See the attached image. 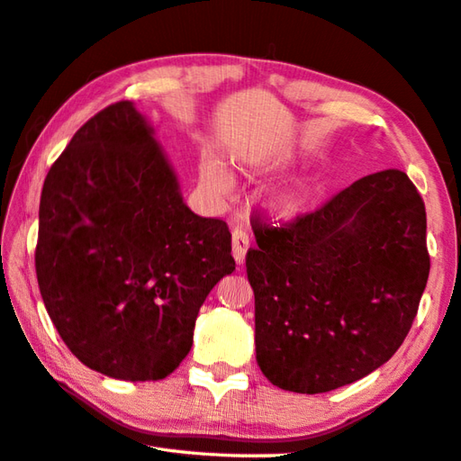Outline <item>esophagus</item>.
I'll list each match as a JSON object with an SVG mask.
<instances>
[{
    "instance_id": "1",
    "label": "esophagus",
    "mask_w": 461,
    "mask_h": 461,
    "mask_svg": "<svg viewBox=\"0 0 461 461\" xmlns=\"http://www.w3.org/2000/svg\"><path fill=\"white\" fill-rule=\"evenodd\" d=\"M248 248H249L248 233H246L244 230H241V228L233 230V231H231V252H233V258H236L238 264L244 262Z\"/></svg>"
}]
</instances>
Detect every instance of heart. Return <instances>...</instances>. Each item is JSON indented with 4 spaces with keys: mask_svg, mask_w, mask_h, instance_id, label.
I'll return each instance as SVG.
<instances>
[{
    "mask_svg": "<svg viewBox=\"0 0 461 461\" xmlns=\"http://www.w3.org/2000/svg\"><path fill=\"white\" fill-rule=\"evenodd\" d=\"M199 179H202V185L209 195L217 199L225 197L231 191V179L228 171L215 161L213 157H203L202 165H199ZM303 203V195L300 194H280L270 202V207L276 213L280 215H290L294 213L296 209Z\"/></svg>",
    "mask_w": 461,
    "mask_h": 461,
    "instance_id": "obj_1",
    "label": "heart"
}]
</instances>
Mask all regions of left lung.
Returning a JSON list of instances; mask_svg holds the SVG:
<instances>
[{"label":"left lung","instance_id":"left-lung-1","mask_svg":"<svg viewBox=\"0 0 461 461\" xmlns=\"http://www.w3.org/2000/svg\"><path fill=\"white\" fill-rule=\"evenodd\" d=\"M252 230L256 361L272 384L339 389L403 345L429 276L425 203L403 171L366 175L290 223L254 215Z\"/></svg>","mask_w":461,"mask_h":461}]
</instances>
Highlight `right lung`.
<instances>
[{
    "label": "right lung",
    "instance_id": "1",
    "mask_svg": "<svg viewBox=\"0 0 461 461\" xmlns=\"http://www.w3.org/2000/svg\"><path fill=\"white\" fill-rule=\"evenodd\" d=\"M233 270L228 223L183 203L131 100L82 124L50 167L38 286L58 334L92 371L165 379L191 350L207 294Z\"/></svg>",
    "mask_w": 461,
    "mask_h": 461
}]
</instances>
